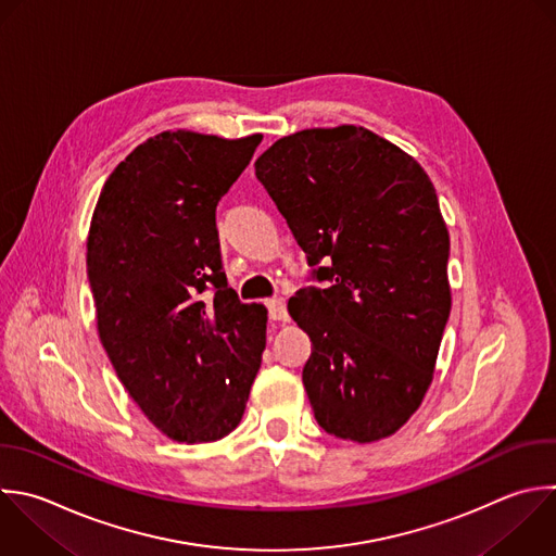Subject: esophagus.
<instances>
[{
	"label": "esophagus",
	"mask_w": 556,
	"mask_h": 556,
	"mask_svg": "<svg viewBox=\"0 0 556 556\" xmlns=\"http://www.w3.org/2000/svg\"><path fill=\"white\" fill-rule=\"evenodd\" d=\"M267 313H269V319L274 321H287V304L282 298H271L267 300Z\"/></svg>",
	"instance_id": "1"
}]
</instances>
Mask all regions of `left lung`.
Instances as JSON below:
<instances>
[{
  "instance_id": "1",
  "label": "left lung",
  "mask_w": 556,
  "mask_h": 556,
  "mask_svg": "<svg viewBox=\"0 0 556 556\" xmlns=\"http://www.w3.org/2000/svg\"><path fill=\"white\" fill-rule=\"evenodd\" d=\"M254 167L326 282L289 300L313 341L302 382L315 419L339 439H384L419 408L450 317L434 187L415 159L356 126L285 137Z\"/></svg>"
}]
</instances>
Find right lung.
Wrapping results in <instances>:
<instances>
[{
    "mask_svg": "<svg viewBox=\"0 0 556 556\" xmlns=\"http://www.w3.org/2000/svg\"><path fill=\"white\" fill-rule=\"evenodd\" d=\"M261 139L161 132L115 167L93 211L87 274L102 345L176 441L235 430L261 367L267 311L228 287L215 224Z\"/></svg>",
    "mask_w": 556,
    "mask_h": 556,
    "instance_id": "right-lung-1",
    "label": "right lung"
}]
</instances>
